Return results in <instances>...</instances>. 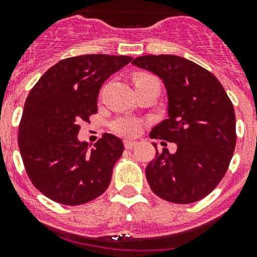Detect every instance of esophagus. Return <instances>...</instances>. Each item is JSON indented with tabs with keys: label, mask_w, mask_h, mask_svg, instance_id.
Instances as JSON below:
<instances>
[{
	"label": "esophagus",
	"mask_w": 257,
	"mask_h": 257,
	"mask_svg": "<svg viewBox=\"0 0 257 257\" xmlns=\"http://www.w3.org/2000/svg\"><path fill=\"white\" fill-rule=\"evenodd\" d=\"M123 144L126 149H133L135 145H138V142H134V140H124Z\"/></svg>",
	"instance_id": "1"
}]
</instances>
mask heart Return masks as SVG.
Wrapping results in <instances>:
<instances>
[{"label":"heart","mask_w":257,"mask_h":257,"mask_svg":"<svg viewBox=\"0 0 257 257\" xmlns=\"http://www.w3.org/2000/svg\"><path fill=\"white\" fill-rule=\"evenodd\" d=\"M153 78L151 76H138L135 78V83L144 81V79ZM112 128L114 133L119 134L123 136H135L139 134L142 128V121L133 115H122V117L115 118L112 122Z\"/></svg>","instance_id":"heart-1"}]
</instances>
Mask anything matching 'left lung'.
<instances>
[{"instance_id":"left-lung-1","label":"left lung","mask_w":257,"mask_h":257,"mask_svg":"<svg viewBox=\"0 0 257 257\" xmlns=\"http://www.w3.org/2000/svg\"><path fill=\"white\" fill-rule=\"evenodd\" d=\"M133 64L160 77L167 92L169 118L154 127L151 138L178 147L175 153L157 151L145 169L149 187L174 203L205 198L224 178L234 153L235 114L230 99L211 72L181 56L144 55Z\"/></svg>"}]
</instances>
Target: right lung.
I'll list each match as a JSON object with an SVG mask.
<instances>
[{"mask_svg": "<svg viewBox=\"0 0 257 257\" xmlns=\"http://www.w3.org/2000/svg\"><path fill=\"white\" fill-rule=\"evenodd\" d=\"M131 60V56L104 54L64 59L31 90L18 143L29 179L47 198L82 205L109 187L114 163L123 152L122 140L104 134L88 149L77 135L79 123L97 112L103 83Z\"/></svg>", "mask_w": 257, "mask_h": 257, "instance_id": "add662e5", "label": "right lung"}]
</instances>
